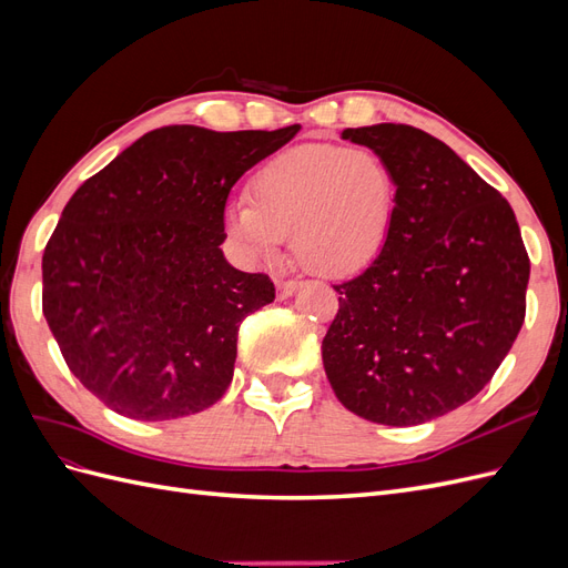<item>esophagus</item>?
Returning <instances> with one entry per match:
<instances>
[{"label":"esophagus","instance_id":"obj_1","mask_svg":"<svg viewBox=\"0 0 568 568\" xmlns=\"http://www.w3.org/2000/svg\"><path fill=\"white\" fill-rule=\"evenodd\" d=\"M296 288H298L296 280H277V298L284 301L288 296H294Z\"/></svg>","mask_w":568,"mask_h":568}]
</instances>
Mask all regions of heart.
I'll return each mask as SVG.
<instances>
[{"label": "heart", "mask_w": 568, "mask_h": 568, "mask_svg": "<svg viewBox=\"0 0 568 568\" xmlns=\"http://www.w3.org/2000/svg\"><path fill=\"white\" fill-rule=\"evenodd\" d=\"M395 201V175L376 151L305 144L257 170L248 182V203H230L225 225L253 261H270L291 236L303 270L343 280L382 253Z\"/></svg>", "instance_id": "1"}]
</instances>
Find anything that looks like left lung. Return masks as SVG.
<instances>
[{
    "label": "left lung",
    "mask_w": 568,
    "mask_h": 568,
    "mask_svg": "<svg viewBox=\"0 0 568 568\" xmlns=\"http://www.w3.org/2000/svg\"><path fill=\"white\" fill-rule=\"evenodd\" d=\"M390 165L398 201L382 253L336 284L322 363L341 405L386 426L448 415L480 393L526 317L530 261L511 205L412 125L343 130Z\"/></svg>",
    "instance_id": "obj_1"
}]
</instances>
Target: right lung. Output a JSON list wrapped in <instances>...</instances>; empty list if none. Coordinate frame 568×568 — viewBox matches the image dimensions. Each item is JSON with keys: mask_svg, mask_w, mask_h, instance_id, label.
<instances>
[{"mask_svg": "<svg viewBox=\"0 0 568 568\" xmlns=\"http://www.w3.org/2000/svg\"><path fill=\"white\" fill-rule=\"evenodd\" d=\"M298 130H151L65 203L42 313L68 369L118 415L178 419L225 395L239 326L274 301L267 274L222 255L225 203Z\"/></svg>", "mask_w": 568, "mask_h": 568, "instance_id": "1", "label": "right lung"}]
</instances>
